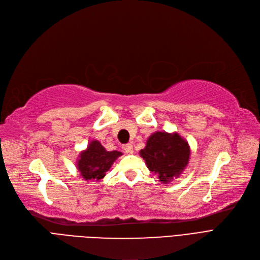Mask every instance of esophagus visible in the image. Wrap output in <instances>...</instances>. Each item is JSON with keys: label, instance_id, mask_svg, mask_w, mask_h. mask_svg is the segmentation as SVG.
<instances>
[{"label": "esophagus", "instance_id": "34e87169", "mask_svg": "<svg viewBox=\"0 0 260 260\" xmlns=\"http://www.w3.org/2000/svg\"><path fill=\"white\" fill-rule=\"evenodd\" d=\"M122 148H123V151L126 152V153H128V154H132V153H133V145H132L131 143L124 144V145L122 146Z\"/></svg>", "mask_w": 260, "mask_h": 260}]
</instances>
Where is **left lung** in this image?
<instances>
[{
  "label": "left lung",
  "instance_id": "obj_1",
  "mask_svg": "<svg viewBox=\"0 0 260 260\" xmlns=\"http://www.w3.org/2000/svg\"><path fill=\"white\" fill-rule=\"evenodd\" d=\"M189 155V145L178 133L156 132L140 151L147 169L158 174L159 180L165 184L178 178L187 166Z\"/></svg>",
  "mask_w": 260,
  "mask_h": 260
}]
</instances>
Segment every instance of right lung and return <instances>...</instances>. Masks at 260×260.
Listing matches in <instances>:
<instances>
[{
    "instance_id": "obj_1",
    "label": "right lung",
    "mask_w": 260,
    "mask_h": 260,
    "mask_svg": "<svg viewBox=\"0 0 260 260\" xmlns=\"http://www.w3.org/2000/svg\"><path fill=\"white\" fill-rule=\"evenodd\" d=\"M121 155V152L106 151L98 140H93L85 151L81 152L77 161V168L85 180H100L111 169L114 161Z\"/></svg>"
}]
</instances>
